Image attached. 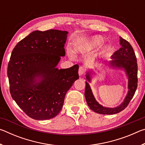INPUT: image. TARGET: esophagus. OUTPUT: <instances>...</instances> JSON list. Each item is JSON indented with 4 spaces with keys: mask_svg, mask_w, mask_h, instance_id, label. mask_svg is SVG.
<instances>
[{
    "mask_svg": "<svg viewBox=\"0 0 145 145\" xmlns=\"http://www.w3.org/2000/svg\"><path fill=\"white\" fill-rule=\"evenodd\" d=\"M85 72V69L82 67H80L79 69H78V75H82Z\"/></svg>",
    "mask_w": 145,
    "mask_h": 145,
    "instance_id": "esophagus-1",
    "label": "esophagus"
}]
</instances>
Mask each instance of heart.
I'll return each instance as SVG.
<instances>
[{
    "label": "heart",
    "instance_id": "heart-1",
    "mask_svg": "<svg viewBox=\"0 0 145 145\" xmlns=\"http://www.w3.org/2000/svg\"><path fill=\"white\" fill-rule=\"evenodd\" d=\"M103 41H104V38L100 36H95L91 38L89 40L87 41V43L85 44L84 46V48H77V52H80L82 50H91L92 49L97 47L98 46H99L101 44Z\"/></svg>",
    "mask_w": 145,
    "mask_h": 145
}]
</instances>
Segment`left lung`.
<instances>
[{"instance_id":"8db88e82","label":"left lung","mask_w":145,"mask_h":145,"mask_svg":"<svg viewBox=\"0 0 145 145\" xmlns=\"http://www.w3.org/2000/svg\"><path fill=\"white\" fill-rule=\"evenodd\" d=\"M120 41L121 48L112 55L111 58L112 60L110 61L109 64L111 67L124 69L125 72H126L129 79L128 93L124 101L119 106L114 108L105 107L99 104V103L95 100L89 83L86 81L84 93L86 100L90 109L97 113L102 114H114L121 112L125 109L129 105L137 89V64L134 49L128 41L121 37H120ZM91 72H88L86 75L88 82H91Z\"/></svg>"}]
</instances>
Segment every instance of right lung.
Returning <instances> with one entry per match:
<instances>
[{
    "mask_svg": "<svg viewBox=\"0 0 145 145\" xmlns=\"http://www.w3.org/2000/svg\"><path fill=\"white\" fill-rule=\"evenodd\" d=\"M67 31H35L16 44L8 66L13 99L31 118H54L65 95L78 78V65L66 69L56 66L65 56Z\"/></svg>",
    "mask_w": 145,
    "mask_h": 145,
    "instance_id": "1",
    "label": "right lung"
}]
</instances>
